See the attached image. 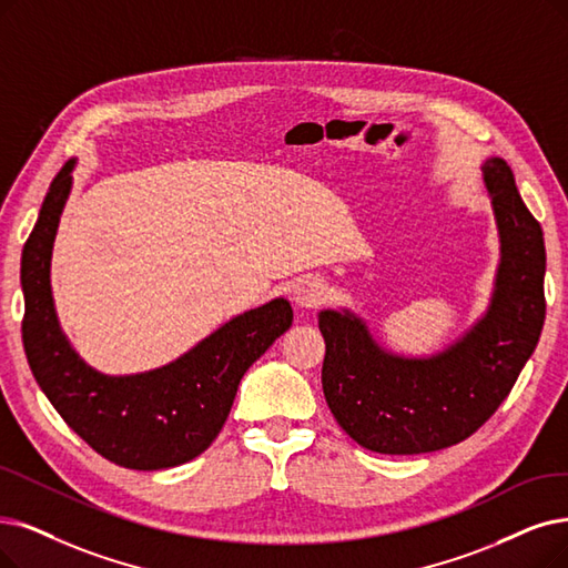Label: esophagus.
Masks as SVG:
<instances>
[{
	"label": "esophagus",
	"instance_id": "esophagus-1",
	"mask_svg": "<svg viewBox=\"0 0 568 568\" xmlns=\"http://www.w3.org/2000/svg\"><path fill=\"white\" fill-rule=\"evenodd\" d=\"M328 286L322 277H303L298 280V284L293 286V301H296L298 307H316L326 301Z\"/></svg>",
	"mask_w": 568,
	"mask_h": 568
}]
</instances>
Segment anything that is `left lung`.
Wrapping results in <instances>:
<instances>
[{"label":"left lung","mask_w":568,"mask_h":568,"mask_svg":"<svg viewBox=\"0 0 568 568\" xmlns=\"http://www.w3.org/2000/svg\"><path fill=\"white\" fill-rule=\"evenodd\" d=\"M501 242L491 303L455 345L400 356L375 343L349 310H322V387L333 417L361 447L424 455L473 436L510 394L546 322V242L504 158L483 163Z\"/></svg>","instance_id":"left-lung-1"}]
</instances>
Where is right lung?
<instances>
[{
	"instance_id": "add662e5",
	"label": "right lung",
	"mask_w": 568,
	"mask_h": 568,
	"mask_svg": "<svg viewBox=\"0 0 568 568\" xmlns=\"http://www.w3.org/2000/svg\"><path fill=\"white\" fill-rule=\"evenodd\" d=\"M74 165L72 158L51 181L22 248V345L32 375L67 426L104 459L134 470L186 464L219 436L242 375L291 328L293 310L275 298L237 314L184 356L149 373L102 375L90 368L64 337L51 293L53 242Z\"/></svg>"
}]
</instances>
